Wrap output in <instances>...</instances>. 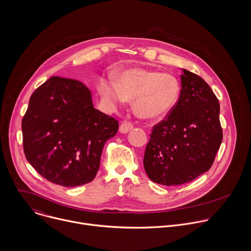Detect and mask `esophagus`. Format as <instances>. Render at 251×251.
I'll return each mask as SVG.
<instances>
[{"instance_id": "1", "label": "esophagus", "mask_w": 251, "mask_h": 251, "mask_svg": "<svg viewBox=\"0 0 251 251\" xmlns=\"http://www.w3.org/2000/svg\"><path fill=\"white\" fill-rule=\"evenodd\" d=\"M133 124L131 122H127V121H123L119 127V131L122 134H126L128 132H130L133 129Z\"/></svg>"}]
</instances>
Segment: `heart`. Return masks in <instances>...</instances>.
<instances>
[{
  "instance_id": "obj_1",
  "label": "heart",
  "mask_w": 251,
  "mask_h": 251,
  "mask_svg": "<svg viewBox=\"0 0 251 251\" xmlns=\"http://www.w3.org/2000/svg\"><path fill=\"white\" fill-rule=\"evenodd\" d=\"M99 91L112 106L133 100L135 114L143 119H162L176 106L181 85L172 75L146 68L125 69L114 80H101Z\"/></svg>"
}]
</instances>
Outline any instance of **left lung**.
<instances>
[{"label":"left lung","mask_w":251,"mask_h":251,"mask_svg":"<svg viewBox=\"0 0 251 251\" xmlns=\"http://www.w3.org/2000/svg\"><path fill=\"white\" fill-rule=\"evenodd\" d=\"M182 70L180 99L154 126L143 160L150 180L163 186L182 185L208 171L223 141L217 96L201 77Z\"/></svg>","instance_id":"left-lung-1"}]
</instances>
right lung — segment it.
Wrapping results in <instances>:
<instances>
[{
    "label": "right lung",
    "mask_w": 251,
    "mask_h": 251,
    "mask_svg": "<svg viewBox=\"0 0 251 251\" xmlns=\"http://www.w3.org/2000/svg\"><path fill=\"white\" fill-rule=\"evenodd\" d=\"M118 121L95 109L82 82L53 76L35 90L22 121L24 152L48 181L77 187L95 177Z\"/></svg>",
    "instance_id": "right-lung-1"
}]
</instances>
